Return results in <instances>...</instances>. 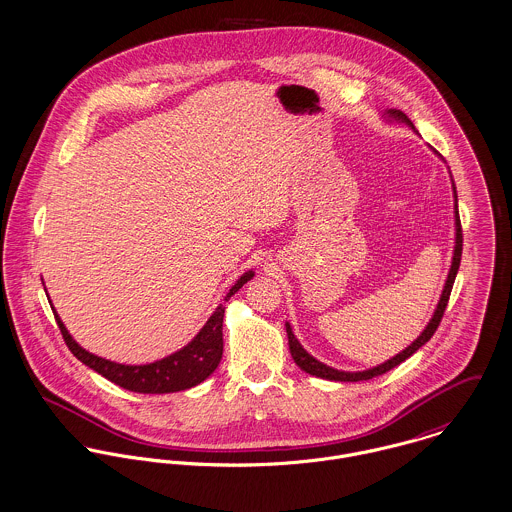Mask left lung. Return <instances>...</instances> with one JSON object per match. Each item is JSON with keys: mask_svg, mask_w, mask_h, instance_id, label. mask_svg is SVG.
<instances>
[{"mask_svg": "<svg viewBox=\"0 0 512 512\" xmlns=\"http://www.w3.org/2000/svg\"><path fill=\"white\" fill-rule=\"evenodd\" d=\"M383 119L387 123H401V125H407L415 131V125L411 123V119L399 111V109H385L383 111ZM417 133V131H415ZM436 152V150H434ZM438 154V152H436ZM452 178V176H450ZM452 189H454V225H456V238H454V254H452V266H450V272H448V278L444 283V289H442V295H440V301L434 309V315L432 319L428 321V325L424 326V330L420 332L419 336L405 348L401 350L397 356L389 358L387 362L379 364V366H373L370 370H364V372H344V370H336V368H330L323 362H319L317 358H313L303 346L301 342L295 338L291 325L285 323V330H287V340H289V352H291V358L295 360V364L303 370V372L311 373L315 377H323L328 381H366V379H372L375 375H381V373L389 372L393 370L395 366H399L401 362H405L407 358H411L420 346H424L432 334L436 332V328L440 325L442 317H444V311H446V305H448V299H450V293H452V287H454V281L458 276V270H460V260H462V223H460V211H458V193H456V186H454V180H452Z\"/></svg>", "mask_w": 512, "mask_h": 512, "instance_id": "left-lung-1", "label": "left lung"}]
</instances>
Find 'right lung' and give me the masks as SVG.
Segmentation results:
<instances>
[{"mask_svg":"<svg viewBox=\"0 0 512 512\" xmlns=\"http://www.w3.org/2000/svg\"><path fill=\"white\" fill-rule=\"evenodd\" d=\"M254 278V270L244 272L240 278L236 279L233 287L229 289L225 301H229L234 293L250 279ZM52 307V301H48ZM54 319L58 323V328L64 336L66 346L70 352L93 372L103 375L111 383L135 391V393H176V391H186L201 381H205L211 373L217 370L221 358H223V317H225V303H221L213 315L207 319L203 328L193 336L191 342H187L184 348L178 352L156 360L152 364H140V366H127V364H117L111 360H105L101 356H95L92 352L84 350L72 334L66 330L64 323L60 321L56 309L52 307Z\"/></svg>","mask_w":512,"mask_h":512,"instance_id":"1","label":"right lung"}]
</instances>
